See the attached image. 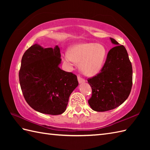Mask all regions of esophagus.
<instances>
[{
  "mask_svg": "<svg viewBox=\"0 0 150 150\" xmlns=\"http://www.w3.org/2000/svg\"><path fill=\"white\" fill-rule=\"evenodd\" d=\"M77 79H78V81L80 84H82V83H84V82H86L85 79H84L83 78H82L81 77H80V76L78 75L77 76Z\"/></svg>",
  "mask_w": 150,
  "mask_h": 150,
  "instance_id": "34e87169",
  "label": "esophagus"
}]
</instances>
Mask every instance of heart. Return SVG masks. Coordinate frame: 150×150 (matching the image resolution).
Listing matches in <instances>:
<instances>
[{
	"label": "heart",
	"instance_id": "b5f03b06",
	"mask_svg": "<svg viewBox=\"0 0 150 150\" xmlns=\"http://www.w3.org/2000/svg\"><path fill=\"white\" fill-rule=\"evenodd\" d=\"M106 50L100 44L81 43L72 46L69 52L64 55L66 62L80 64V69L85 75L93 76L99 72L106 59Z\"/></svg>",
	"mask_w": 150,
	"mask_h": 150
}]
</instances>
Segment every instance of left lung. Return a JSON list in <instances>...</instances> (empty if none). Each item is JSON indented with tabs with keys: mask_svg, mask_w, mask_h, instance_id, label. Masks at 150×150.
<instances>
[{
	"mask_svg": "<svg viewBox=\"0 0 150 150\" xmlns=\"http://www.w3.org/2000/svg\"><path fill=\"white\" fill-rule=\"evenodd\" d=\"M110 40L116 46L108 52L100 73L88 79L92 90L88 103L96 111L119 106L128 98L132 87V66L128 52L123 45L112 38Z\"/></svg>",
	"mask_w": 150,
	"mask_h": 150,
	"instance_id": "8db88e82",
	"label": "left lung"
}]
</instances>
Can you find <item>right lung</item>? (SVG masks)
<instances>
[{
	"mask_svg": "<svg viewBox=\"0 0 150 150\" xmlns=\"http://www.w3.org/2000/svg\"><path fill=\"white\" fill-rule=\"evenodd\" d=\"M60 62L57 46L44 48L35 44L22 56L18 74L22 94L30 107L40 113L57 115L64 112L79 84L75 74L60 69Z\"/></svg>",
	"mask_w": 150,
	"mask_h": 150,
	"instance_id": "right-lung-1",
	"label": "right lung"
}]
</instances>
